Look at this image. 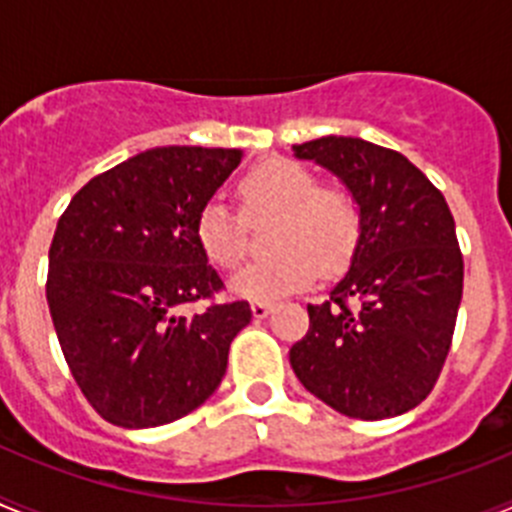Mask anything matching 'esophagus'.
Returning <instances> with one entry per match:
<instances>
[{
    "mask_svg": "<svg viewBox=\"0 0 512 512\" xmlns=\"http://www.w3.org/2000/svg\"><path fill=\"white\" fill-rule=\"evenodd\" d=\"M271 310H274V305H271V302H253L251 305L253 318H259V320H264Z\"/></svg>",
    "mask_w": 512,
    "mask_h": 512,
    "instance_id": "34e87169",
    "label": "esophagus"
}]
</instances>
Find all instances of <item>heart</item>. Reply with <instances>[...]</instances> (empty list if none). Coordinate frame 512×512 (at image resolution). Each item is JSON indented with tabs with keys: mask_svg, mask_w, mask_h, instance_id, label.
Here are the masks:
<instances>
[{
	"mask_svg": "<svg viewBox=\"0 0 512 512\" xmlns=\"http://www.w3.org/2000/svg\"><path fill=\"white\" fill-rule=\"evenodd\" d=\"M248 215H277L271 246L279 253L243 266L233 279V295L269 302L297 292L323 274H336L351 261L361 238V210L346 189L320 187L307 166L274 156L253 166L241 182ZM194 238L207 261L233 269L246 251L241 215L210 197L197 212Z\"/></svg>",
	"mask_w": 512,
	"mask_h": 512,
	"instance_id": "heart-1",
	"label": "heart"
}]
</instances>
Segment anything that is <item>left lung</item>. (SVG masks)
<instances>
[{
  "mask_svg": "<svg viewBox=\"0 0 512 512\" xmlns=\"http://www.w3.org/2000/svg\"><path fill=\"white\" fill-rule=\"evenodd\" d=\"M341 179L361 210V238L310 328L289 348L307 392L348 418L402 415L428 397L454 336L464 287L443 194L402 153L325 135L292 146Z\"/></svg>",
  "mask_w": 512,
  "mask_h": 512,
  "instance_id": "1",
  "label": "left lung"
}]
</instances>
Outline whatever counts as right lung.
<instances>
[{
	"label": "right lung",
	"instance_id": "obj_1",
	"mask_svg": "<svg viewBox=\"0 0 512 512\" xmlns=\"http://www.w3.org/2000/svg\"><path fill=\"white\" fill-rule=\"evenodd\" d=\"M235 148H151L94 176L61 215L45 297L71 374L92 408L122 428L174 423L228 369L248 302L179 307L223 287L194 220L241 164Z\"/></svg>",
	"mask_w": 512,
	"mask_h": 512
}]
</instances>
